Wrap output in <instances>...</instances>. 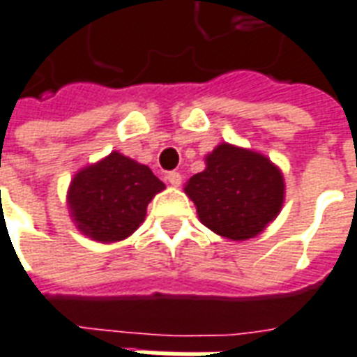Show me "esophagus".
I'll list each match as a JSON object with an SVG mask.
<instances>
[{
    "instance_id": "esophagus-1",
    "label": "esophagus",
    "mask_w": 357,
    "mask_h": 357,
    "mask_svg": "<svg viewBox=\"0 0 357 357\" xmlns=\"http://www.w3.org/2000/svg\"><path fill=\"white\" fill-rule=\"evenodd\" d=\"M167 182L171 184V186H181V182H182L181 173H176V171H171V173H167Z\"/></svg>"
}]
</instances>
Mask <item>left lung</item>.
<instances>
[{
  "label": "left lung",
  "instance_id": "8db88e82",
  "mask_svg": "<svg viewBox=\"0 0 357 357\" xmlns=\"http://www.w3.org/2000/svg\"><path fill=\"white\" fill-rule=\"evenodd\" d=\"M184 192L203 226L231 241H246L277 218L284 203L280 169L254 150L222 143L205 158Z\"/></svg>",
  "mask_w": 357,
  "mask_h": 357
}]
</instances>
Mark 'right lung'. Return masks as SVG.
Returning <instances> with one entry per match:
<instances>
[{
    "instance_id": "add662e5",
    "label": "right lung",
    "mask_w": 357,
    "mask_h": 357,
    "mask_svg": "<svg viewBox=\"0 0 357 357\" xmlns=\"http://www.w3.org/2000/svg\"><path fill=\"white\" fill-rule=\"evenodd\" d=\"M163 188L150 167L111 152L75 175L67 203L79 231L99 243H116L143 224L149 203Z\"/></svg>"
}]
</instances>
